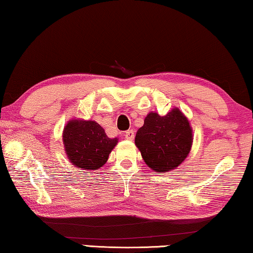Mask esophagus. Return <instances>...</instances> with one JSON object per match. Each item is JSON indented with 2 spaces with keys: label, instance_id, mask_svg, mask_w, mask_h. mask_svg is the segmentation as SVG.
<instances>
[{
  "label": "esophagus",
  "instance_id": "1",
  "mask_svg": "<svg viewBox=\"0 0 253 253\" xmlns=\"http://www.w3.org/2000/svg\"><path fill=\"white\" fill-rule=\"evenodd\" d=\"M125 138L126 139H129V140H132L135 138V131L132 129H129L125 131Z\"/></svg>",
  "mask_w": 253,
  "mask_h": 253
}]
</instances>
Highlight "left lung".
<instances>
[{"instance_id":"8db88e82","label":"left lung","mask_w":253,"mask_h":253,"mask_svg":"<svg viewBox=\"0 0 253 253\" xmlns=\"http://www.w3.org/2000/svg\"><path fill=\"white\" fill-rule=\"evenodd\" d=\"M136 146L146 164L155 172L165 173L185 160L192 146V129L177 108L165 116L149 113L137 130Z\"/></svg>"}]
</instances>
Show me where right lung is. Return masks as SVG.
<instances>
[{
    "label": "right lung",
    "mask_w": 253,
    "mask_h": 253,
    "mask_svg": "<svg viewBox=\"0 0 253 253\" xmlns=\"http://www.w3.org/2000/svg\"><path fill=\"white\" fill-rule=\"evenodd\" d=\"M68 158L79 169H96L108 160L117 138H109L99 124L91 121H71L63 131Z\"/></svg>",
    "instance_id": "add662e5"
}]
</instances>
